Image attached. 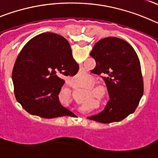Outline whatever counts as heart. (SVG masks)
<instances>
[{
	"instance_id": "obj_1",
	"label": "heart",
	"mask_w": 158,
	"mask_h": 158,
	"mask_svg": "<svg viewBox=\"0 0 158 158\" xmlns=\"http://www.w3.org/2000/svg\"><path fill=\"white\" fill-rule=\"evenodd\" d=\"M92 81H93L91 80L90 85L92 84ZM93 93H94V95L96 96V97H97V98H102V97L104 96V90L100 87L94 88V89H93Z\"/></svg>"
}]
</instances>
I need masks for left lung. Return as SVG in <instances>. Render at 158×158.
<instances>
[{
    "label": "left lung",
    "mask_w": 158,
    "mask_h": 158,
    "mask_svg": "<svg viewBox=\"0 0 158 158\" xmlns=\"http://www.w3.org/2000/svg\"><path fill=\"white\" fill-rule=\"evenodd\" d=\"M90 55L96 63L91 72L104 79L110 100L104 111L89 118L102 123L123 120L135 111L143 95L138 54L125 40L107 37L95 44Z\"/></svg>",
    "instance_id": "1"
}]
</instances>
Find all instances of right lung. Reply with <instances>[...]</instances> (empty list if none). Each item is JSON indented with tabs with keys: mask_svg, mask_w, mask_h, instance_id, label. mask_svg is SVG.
I'll list each match as a JSON object with an SVG mask.
<instances>
[{
	"mask_svg": "<svg viewBox=\"0 0 158 158\" xmlns=\"http://www.w3.org/2000/svg\"><path fill=\"white\" fill-rule=\"evenodd\" d=\"M79 65L65 38L46 32L29 40L16 60L12 70L15 96L23 109L33 115L52 118L68 115L69 110L58 99L65 81Z\"/></svg>",
	"mask_w": 158,
	"mask_h": 158,
	"instance_id": "right-lung-1",
	"label": "right lung"
}]
</instances>
